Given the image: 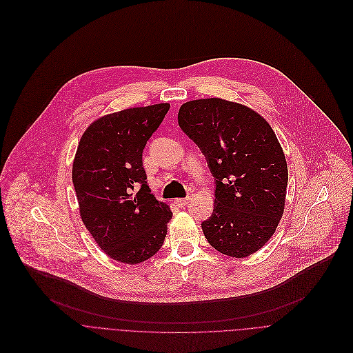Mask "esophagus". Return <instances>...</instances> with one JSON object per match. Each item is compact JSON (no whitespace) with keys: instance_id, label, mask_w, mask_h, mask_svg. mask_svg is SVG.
I'll return each instance as SVG.
<instances>
[{"instance_id":"1","label":"esophagus","mask_w":353,"mask_h":353,"mask_svg":"<svg viewBox=\"0 0 353 353\" xmlns=\"http://www.w3.org/2000/svg\"><path fill=\"white\" fill-rule=\"evenodd\" d=\"M189 201H190V197H179V199H175V203H176L178 205H186Z\"/></svg>"}]
</instances>
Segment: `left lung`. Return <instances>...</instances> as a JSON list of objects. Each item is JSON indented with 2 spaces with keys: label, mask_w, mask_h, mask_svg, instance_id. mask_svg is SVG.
Wrapping results in <instances>:
<instances>
[{
  "label": "left lung",
  "mask_w": 353,
  "mask_h": 353,
  "mask_svg": "<svg viewBox=\"0 0 353 353\" xmlns=\"http://www.w3.org/2000/svg\"><path fill=\"white\" fill-rule=\"evenodd\" d=\"M178 123L216 178L213 214L201 223L205 239L231 257L253 254L285 207L288 167L274 130L254 110L219 97L182 104Z\"/></svg>",
  "instance_id": "obj_1"
}]
</instances>
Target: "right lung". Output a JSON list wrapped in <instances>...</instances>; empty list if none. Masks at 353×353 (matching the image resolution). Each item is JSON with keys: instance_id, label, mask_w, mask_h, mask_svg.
<instances>
[{"instance_id": "1", "label": "right lung", "mask_w": 353, "mask_h": 353, "mask_svg": "<svg viewBox=\"0 0 353 353\" xmlns=\"http://www.w3.org/2000/svg\"><path fill=\"white\" fill-rule=\"evenodd\" d=\"M170 110L168 103L126 108L83 132L72 165L81 219L111 259L137 264L164 243L172 219L148 185L142 153ZM141 189L134 193V188Z\"/></svg>"}]
</instances>
